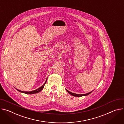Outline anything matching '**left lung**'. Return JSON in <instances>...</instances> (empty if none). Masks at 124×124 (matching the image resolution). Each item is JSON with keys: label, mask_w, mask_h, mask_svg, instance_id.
Segmentation results:
<instances>
[{"label": "left lung", "mask_w": 124, "mask_h": 124, "mask_svg": "<svg viewBox=\"0 0 124 124\" xmlns=\"http://www.w3.org/2000/svg\"><path fill=\"white\" fill-rule=\"evenodd\" d=\"M66 90V91L69 93L70 94H71L72 95H73V96H74V97H82V96H86V95H88V94H89L90 93H91L93 91H92V92H90V93H85V94H77V93H71V92H70V91H68V90Z\"/></svg>", "instance_id": "1"}]
</instances>
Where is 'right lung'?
<instances>
[{
	"mask_svg": "<svg viewBox=\"0 0 124 124\" xmlns=\"http://www.w3.org/2000/svg\"><path fill=\"white\" fill-rule=\"evenodd\" d=\"M47 80V79L46 81H45V83H44V84L42 86L40 87L39 88H38V89H36V90H35L34 91H31V92H23V91H22L19 90L18 89H17V90L19 92H22V93H26V94H34V93H38L39 92H40L41 90H42V89H43V88H44V86H45V84L46 83Z\"/></svg>",
	"mask_w": 124,
	"mask_h": 124,
	"instance_id": "add662e5",
	"label": "right lung"
}]
</instances>
